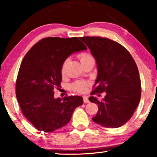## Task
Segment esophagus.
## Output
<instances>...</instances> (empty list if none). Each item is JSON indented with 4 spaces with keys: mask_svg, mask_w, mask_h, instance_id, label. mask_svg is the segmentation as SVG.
Returning a JSON list of instances; mask_svg holds the SVG:
<instances>
[{
    "mask_svg": "<svg viewBox=\"0 0 157 157\" xmlns=\"http://www.w3.org/2000/svg\"><path fill=\"white\" fill-rule=\"evenodd\" d=\"M83 102L86 103H86H89V98H88V97H86V96H84V97L83 98Z\"/></svg>",
    "mask_w": 157,
    "mask_h": 157,
    "instance_id": "1",
    "label": "esophagus"
}]
</instances>
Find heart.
I'll return each mask as SVG.
<instances>
[{
    "mask_svg": "<svg viewBox=\"0 0 157 157\" xmlns=\"http://www.w3.org/2000/svg\"><path fill=\"white\" fill-rule=\"evenodd\" d=\"M78 57L80 59L81 63L83 64L86 62L89 61L90 59H92L93 58L90 54L88 53H81L78 55ZM69 61V58H66V59L63 61V63L61 64V72L62 74H63L65 73L66 66ZM90 84L89 82L88 81H76L73 83L71 85L72 89L75 91L76 92H78V93H84V92L86 91V90L89 87Z\"/></svg>",
    "mask_w": 157,
    "mask_h": 157,
    "instance_id": "obj_1",
    "label": "heart"
}]
</instances>
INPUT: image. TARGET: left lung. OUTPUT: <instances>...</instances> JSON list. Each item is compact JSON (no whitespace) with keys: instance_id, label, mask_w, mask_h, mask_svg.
I'll return each mask as SVG.
<instances>
[{"instance_id":"left-lung-1","label":"left lung","mask_w":157,"mask_h":157,"mask_svg":"<svg viewBox=\"0 0 157 157\" xmlns=\"http://www.w3.org/2000/svg\"><path fill=\"white\" fill-rule=\"evenodd\" d=\"M80 39L97 62L98 76L91 95L106 93L101 101L89 97L98 107L92 120L105 127H120L132 118L140 101L141 86L136 62L127 49L109 38L86 36Z\"/></svg>"}]
</instances>
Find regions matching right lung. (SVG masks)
Returning a JSON list of instances; mask_svg holds the SVG:
<instances>
[{
    "instance_id": "1",
    "label": "right lung",
    "mask_w": 157,
    "mask_h": 157,
    "mask_svg": "<svg viewBox=\"0 0 157 157\" xmlns=\"http://www.w3.org/2000/svg\"><path fill=\"white\" fill-rule=\"evenodd\" d=\"M77 37L42 38L25 55L16 82V96L23 114L36 129L53 132L66 125L76 107L78 96L53 97L61 83L63 61L76 51L86 50Z\"/></svg>"
}]
</instances>
